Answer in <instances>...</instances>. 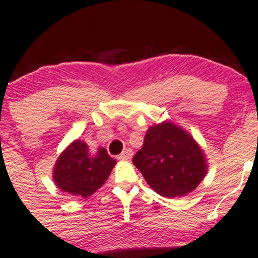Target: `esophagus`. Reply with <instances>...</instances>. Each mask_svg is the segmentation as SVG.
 <instances>
[{
  "mask_svg": "<svg viewBox=\"0 0 258 258\" xmlns=\"http://www.w3.org/2000/svg\"><path fill=\"white\" fill-rule=\"evenodd\" d=\"M132 155H133L132 149H125L122 153L120 154L119 156H117V159H119V160H128V159L132 158Z\"/></svg>",
  "mask_w": 258,
  "mask_h": 258,
  "instance_id": "esophagus-1",
  "label": "esophagus"
}]
</instances>
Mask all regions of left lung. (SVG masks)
Wrapping results in <instances>:
<instances>
[{"instance_id": "1", "label": "left lung", "mask_w": 258, "mask_h": 258, "mask_svg": "<svg viewBox=\"0 0 258 258\" xmlns=\"http://www.w3.org/2000/svg\"><path fill=\"white\" fill-rule=\"evenodd\" d=\"M133 164L156 193L165 198L184 197L206 174V161L197 142L172 122L150 127Z\"/></svg>"}]
</instances>
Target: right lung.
I'll return each instance as SVG.
<instances>
[{
  "mask_svg": "<svg viewBox=\"0 0 258 258\" xmlns=\"http://www.w3.org/2000/svg\"><path fill=\"white\" fill-rule=\"evenodd\" d=\"M116 161L104 148L96 155L88 152L85 142L75 141L55 162L53 178L63 191L80 198L91 197L105 183Z\"/></svg>",
  "mask_w": 258,
  "mask_h": 258,
  "instance_id": "right-lung-1",
  "label": "right lung"
}]
</instances>
